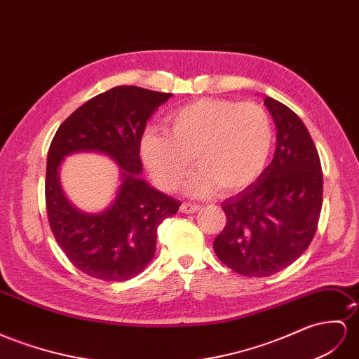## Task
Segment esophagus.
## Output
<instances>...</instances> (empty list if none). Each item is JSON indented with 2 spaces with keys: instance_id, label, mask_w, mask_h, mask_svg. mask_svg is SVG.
<instances>
[{
  "instance_id": "1",
  "label": "esophagus",
  "mask_w": 359,
  "mask_h": 359,
  "mask_svg": "<svg viewBox=\"0 0 359 359\" xmlns=\"http://www.w3.org/2000/svg\"><path fill=\"white\" fill-rule=\"evenodd\" d=\"M200 209L198 205H192V203H182L180 205V212L182 214H194Z\"/></svg>"
}]
</instances>
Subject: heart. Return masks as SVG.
<instances>
[{"instance_id": "obj_1", "label": "heart", "mask_w": 359, "mask_h": 359, "mask_svg": "<svg viewBox=\"0 0 359 359\" xmlns=\"http://www.w3.org/2000/svg\"><path fill=\"white\" fill-rule=\"evenodd\" d=\"M167 132L147 127L140 140L144 167L163 191L177 189L194 156L198 170L187 192L206 197L241 192L261 177L274 145L270 115L256 103L200 98L172 109Z\"/></svg>"}]
</instances>
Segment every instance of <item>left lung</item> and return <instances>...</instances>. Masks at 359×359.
I'll use <instances>...</instances> for the list:
<instances>
[{"label": "left lung", "mask_w": 359, "mask_h": 359, "mask_svg": "<svg viewBox=\"0 0 359 359\" xmlns=\"http://www.w3.org/2000/svg\"><path fill=\"white\" fill-rule=\"evenodd\" d=\"M278 128L273 161L261 177L224 200L227 223L214 241L218 259L238 274L264 278L300 258L316 235L323 172L314 141L290 107L265 97Z\"/></svg>", "instance_id": "left-lung-1"}]
</instances>
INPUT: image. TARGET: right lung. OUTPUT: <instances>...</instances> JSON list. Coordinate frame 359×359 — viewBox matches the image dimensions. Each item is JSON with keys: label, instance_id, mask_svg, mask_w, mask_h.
Instances as JSON below:
<instances>
[{"label": "right lung", "instance_id": "add662e5", "mask_svg": "<svg viewBox=\"0 0 359 359\" xmlns=\"http://www.w3.org/2000/svg\"><path fill=\"white\" fill-rule=\"evenodd\" d=\"M172 94L116 86L72 112L54 135L45 179L48 222L67 258L90 278L123 282L153 259L158 227L182 205L150 187L140 174V140L147 121ZM94 151L122 168L116 198L101 213L89 215L62 194L60 165L69 154Z\"/></svg>", "mask_w": 359, "mask_h": 359}]
</instances>
